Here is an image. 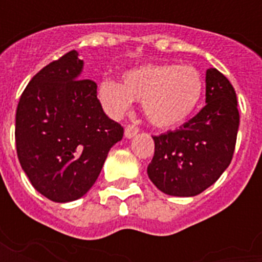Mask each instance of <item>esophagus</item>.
<instances>
[{
  "mask_svg": "<svg viewBox=\"0 0 262 262\" xmlns=\"http://www.w3.org/2000/svg\"><path fill=\"white\" fill-rule=\"evenodd\" d=\"M137 132H139V127L135 125H127L125 127V137L126 139H132L133 136H136Z\"/></svg>",
  "mask_w": 262,
  "mask_h": 262,
  "instance_id": "obj_1",
  "label": "esophagus"
}]
</instances>
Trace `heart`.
Here are the masks:
<instances>
[{
  "label": "heart",
  "instance_id": "1",
  "mask_svg": "<svg viewBox=\"0 0 262 262\" xmlns=\"http://www.w3.org/2000/svg\"><path fill=\"white\" fill-rule=\"evenodd\" d=\"M203 86L202 74L192 66L144 64L125 73L123 84L109 78L101 81L98 99L115 119L127 114L133 101H142L148 122L160 129H170L193 114Z\"/></svg>",
  "mask_w": 262,
  "mask_h": 262
}]
</instances>
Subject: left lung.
Segmentation results:
<instances>
[{
	"mask_svg": "<svg viewBox=\"0 0 262 262\" xmlns=\"http://www.w3.org/2000/svg\"><path fill=\"white\" fill-rule=\"evenodd\" d=\"M240 115L230 81L206 70V105L177 130L154 136L148 178L171 196H195L213 185L230 164Z\"/></svg>",
	"mask_w": 262,
	"mask_h": 262,
	"instance_id": "8db88e82",
	"label": "left lung"
}]
</instances>
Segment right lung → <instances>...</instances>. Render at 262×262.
Returning a JSON list of instances; mask_svg holds the SVG:
<instances>
[{"label":"right lung","instance_id":"add662e5","mask_svg":"<svg viewBox=\"0 0 262 262\" xmlns=\"http://www.w3.org/2000/svg\"><path fill=\"white\" fill-rule=\"evenodd\" d=\"M84 61L71 50L43 67L20 95L15 142L20 167L43 196L71 202L97 181L123 127L109 119L97 84L80 80Z\"/></svg>","mask_w":262,"mask_h":262}]
</instances>
